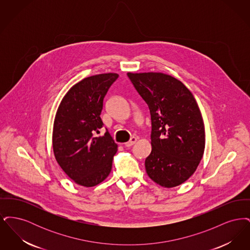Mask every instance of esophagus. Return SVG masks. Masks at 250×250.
<instances>
[{"mask_svg":"<svg viewBox=\"0 0 250 250\" xmlns=\"http://www.w3.org/2000/svg\"><path fill=\"white\" fill-rule=\"evenodd\" d=\"M137 140H138V138H136V137H132L130 140H129V142L125 143V147H131L132 145H134V144L136 143Z\"/></svg>","mask_w":250,"mask_h":250,"instance_id":"34e87169","label":"esophagus"}]
</instances>
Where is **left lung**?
I'll return each mask as SVG.
<instances>
[{"mask_svg":"<svg viewBox=\"0 0 250 250\" xmlns=\"http://www.w3.org/2000/svg\"><path fill=\"white\" fill-rule=\"evenodd\" d=\"M150 109L152 152L145 159L148 176L174 188L195 172L205 147L202 113L185 84L163 73H127Z\"/></svg>","mask_w":250,"mask_h":250,"instance_id":"left-lung-1","label":"left lung"}]
</instances>
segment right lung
Instances as JSON below:
<instances>
[{"label":"right lung","mask_w":250,"mask_h":250,"mask_svg":"<svg viewBox=\"0 0 250 250\" xmlns=\"http://www.w3.org/2000/svg\"><path fill=\"white\" fill-rule=\"evenodd\" d=\"M119 75L99 74L75 84L63 96L56 112L52 134L55 158L76 184L91 188L103 182L111 170L118 145L103 126L100 114L104 97Z\"/></svg>","instance_id":"1"}]
</instances>
